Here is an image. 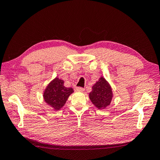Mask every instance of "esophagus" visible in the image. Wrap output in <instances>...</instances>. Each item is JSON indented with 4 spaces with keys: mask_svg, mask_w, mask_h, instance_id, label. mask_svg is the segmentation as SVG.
<instances>
[{
    "mask_svg": "<svg viewBox=\"0 0 160 160\" xmlns=\"http://www.w3.org/2000/svg\"><path fill=\"white\" fill-rule=\"evenodd\" d=\"M84 90H85V89L82 88H75V91H76V92H83Z\"/></svg>",
    "mask_w": 160,
    "mask_h": 160,
    "instance_id": "obj_1",
    "label": "esophagus"
}]
</instances>
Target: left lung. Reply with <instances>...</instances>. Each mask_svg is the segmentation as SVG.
Wrapping results in <instances>:
<instances>
[{
    "label": "left lung",
    "instance_id": "obj_1",
    "mask_svg": "<svg viewBox=\"0 0 160 160\" xmlns=\"http://www.w3.org/2000/svg\"><path fill=\"white\" fill-rule=\"evenodd\" d=\"M92 90L89 94V98L97 109H104L109 106L113 93L109 82L104 77H100L99 80L92 87Z\"/></svg>",
    "mask_w": 160,
    "mask_h": 160
}]
</instances>
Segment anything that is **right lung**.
<instances>
[{
  "label": "right lung",
  "mask_w": 160,
  "mask_h": 160,
  "mask_svg": "<svg viewBox=\"0 0 160 160\" xmlns=\"http://www.w3.org/2000/svg\"><path fill=\"white\" fill-rule=\"evenodd\" d=\"M73 92L72 88L64 86V80L56 77L46 87L43 92V98L54 111H59L64 107L68 97Z\"/></svg>",
  "instance_id": "add662e5"
}]
</instances>
